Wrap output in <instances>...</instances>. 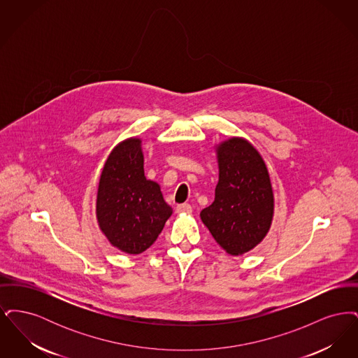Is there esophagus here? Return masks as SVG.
Segmentation results:
<instances>
[{
	"label": "esophagus",
	"mask_w": 358,
	"mask_h": 358,
	"mask_svg": "<svg viewBox=\"0 0 358 358\" xmlns=\"http://www.w3.org/2000/svg\"><path fill=\"white\" fill-rule=\"evenodd\" d=\"M177 213H190L192 212V205L190 204H180L177 205L176 208Z\"/></svg>",
	"instance_id": "obj_1"
}]
</instances>
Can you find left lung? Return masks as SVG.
Wrapping results in <instances>:
<instances>
[{
    "label": "left lung",
    "instance_id": "1",
    "mask_svg": "<svg viewBox=\"0 0 358 358\" xmlns=\"http://www.w3.org/2000/svg\"><path fill=\"white\" fill-rule=\"evenodd\" d=\"M219 182L215 201L200 217L229 255H243L266 238L273 216V193L266 162L244 138L216 148Z\"/></svg>",
    "mask_w": 358,
    "mask_h": 358
}]
</instances>
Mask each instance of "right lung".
I'll return each instance as SVG.
<instances>
[{
  "label": "right lung",
  "instance_id": "right-lung-1",
  "mask_svg": "<svg viewBox=\"0 0 358 358\" xmlns=\"http://www.w3.org/2000/svg\"><path fill=\"white\" fill-rule=\"evenodd\" d=\"M139 138H127L107 157L99 178L96 219L103 235L122 252L146 251L173 213L161 187L145 177Z\"/></svg>",
  "mask_w": 358,
  "mask_h": 358
}]
</instances>
